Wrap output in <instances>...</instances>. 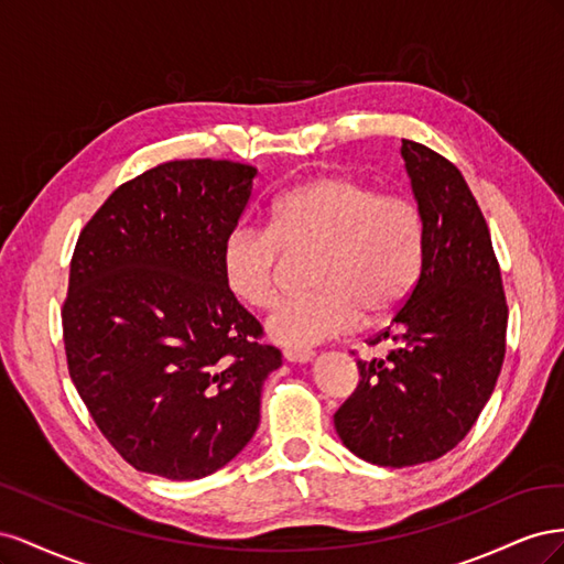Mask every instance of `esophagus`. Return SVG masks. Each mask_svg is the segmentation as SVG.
Listing matches in <instances>:
<instances>
[{"label":"esophagus","instance_id":"1","mask_svg":"<svg viewBox=\"0 0 564 564\" xmlns=\"http://www.w3.org/2000/svg\"><path fill=\"white\" fill-rule=\"evenodd\" d=\"M282 355H284L286 362H301L303 365V362L313 360L315 350H311V348H284Z\"/></svg>","mask_w":564,"mask_h":564}]
</instances>
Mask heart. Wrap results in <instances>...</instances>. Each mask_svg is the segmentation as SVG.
I'll use <instances>...</instances> for the list:
<instances>
[{
  "label": "heart",
  "instance_id": "heart-1",
  "mask_svg": "<svg viewBox=\"0 0 564 564\" xmlns=\"http://www.w3.org/2000/svg\"><path fill=\"white\" fill-rule=\"evenodd\" d=\"M284 247L319 249L315 292L282 303L268 319L278 344L303 348L357 329L365 313H395L421 278L425 232L406 193L344 174L319 176L272 202L270 228L242 226L226 237L220 263L230 292L253 308H272Z\"/></svg>",
  "mask_w": 564,
  "mask_h": 564
}]
</instances>
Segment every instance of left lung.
Returning <instances> with one entry per match:
<instances>
[{"label": "left lung", "instance_id": "1", "mask_svg": "<svg viewBox=\"0 0 564 564\" xmlns=\"http://www.w3.org/2000/svg\"><path fill=\"white\" fill-rule=\"evenodd\" d=\"M402 158L423 218L421 278L388 329L383 360H357L360 383L338 406L344 445L369 464L404 468L454 449L501 373L508 305L487 220L458 169L416 141Z\"/></svg>", "mask_w": 564, "mask_h": 564}]
</instances>
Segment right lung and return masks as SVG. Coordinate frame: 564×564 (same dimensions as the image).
Masks as SVG:
<instances>
[{"instance_id": "right-lung-1", "label": "right lung", "mask_w": 564, "mask_h": 564, "mask_svg": "<svg viewBox=\"0 0 564 564\" xmlns=\"http://www.w3.org/2000/svg\"><path fill=\"white\" fill-rule=\"evenodd\" d=\"M256 169L174 160L122 183L79 232L63 301L67 371L135 470L197 480L259 429L282 365L224 278Z\"/></svg>"}]
</instances>
